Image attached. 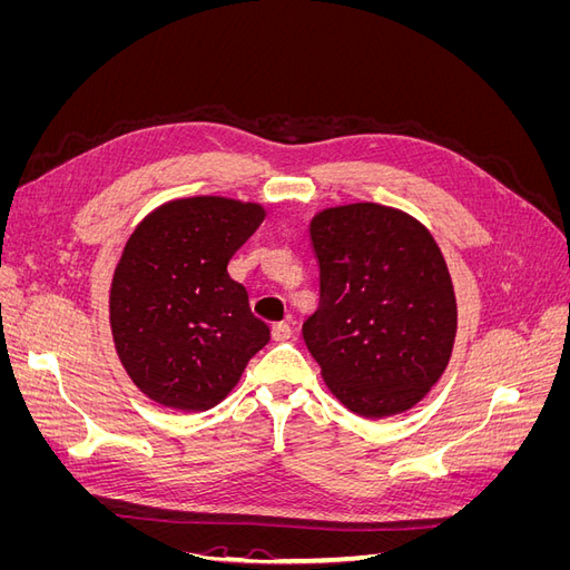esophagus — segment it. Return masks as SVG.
Returning a JSON list of instances; mask_svg holds the SVG:
<instances>
[{
	"label": "esophagus",
	"mask_w": 570,
	"mask_h": 570,
	"mask_svg": "<svg viewBox=\"0 0 570 570\" xmlns=\"http://www.w3.org/2000/svg\"><path fill=\"white\" fill-rule=\"evenodd\" d=\"M273 340L275 342H285V340H289L292 337V325L289 323H285V321H281V323H273Z\"/></svg>",
	"instance_id": "34e87169"
}]
</instances>
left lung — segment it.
Here are the masks:
<instances>
[{
    "instance_id": "1",
    "label": "left lung",
    "mask_w": 570,
    "mask_h": 570,
    "mask_svg": "<svg viewBox=\"0 0 570 570\" xmlns=\"http://www.w3.org/2000/svg\"><path fill=\"white\" fill-rule=\"evenodd\" d=\"M308 230L321 299L302 335L325 385L366 419L419 404L456 335L454 287L433 235L373 202L325 209Z\"/></svg>"
}]
</instances>
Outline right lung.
I'll return each instance as SVG.
<instances>
[{
	"instance_id": "1",
	"label": "right lung",
	"mask_w": 570,
	"mask_h": 570,
	"mask_svg": "<svg viewBox=\"0 0 570 570\" xmlns=\"http://www.w3.org/2000/svg\"><path fill=\"white\" fill-rule=\"evenodd\" d=\"M264 220L258 204L176 199L130 235L109 312L120 364L149 400L178 411L216 406L271 340L228 262Z\"/></svg>"
}]
</instances>
